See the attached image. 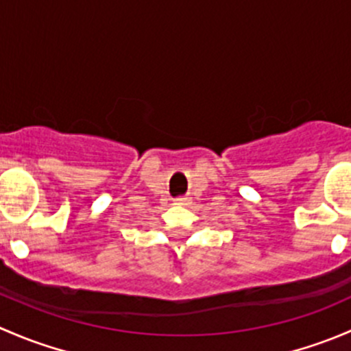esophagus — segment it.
Masks as SVG:
<instances>
[{
    "label": "esophagus",
    "instance_id": "obj_1",
    "mask_svg": "<svg viewBox=\"0 0 351 351\" xmlns=\"http://www.w3.org/2000/svg\"><path fill=\"white\" fill-rule=\"evenodd\" d=\"M175 202L178 205H186V204H189V198H186V197H178Z\"/></svg>",
    "mask_w": 351,
    "mask_h": 351
}]
</instances>
